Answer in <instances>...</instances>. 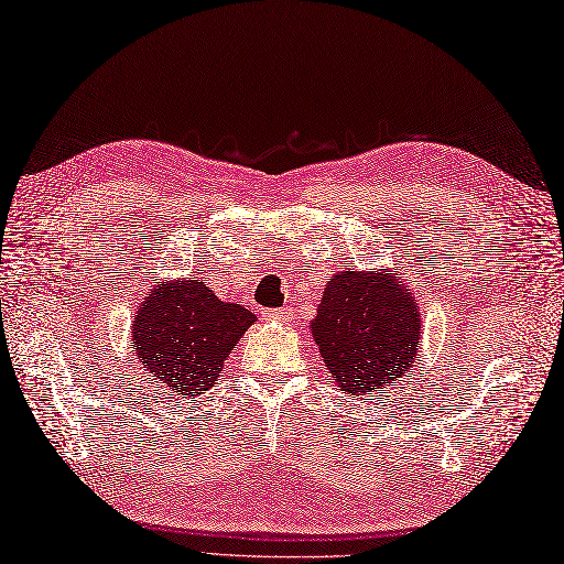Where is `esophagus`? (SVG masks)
Returning <instances> with one entry per match:
<instances>
[{"instance_id": "obj_1", "label": "esophagus", "mask_w": 564, "mask_h": 564, "mask_svg": "<svg viewBox=\"0 0 564 564\" xmlns=\"http://www.w3.org/2000/svg\"><path fill=\"white\" fill-rule=\"evenodd\" d=\"M265 319H272V323H289L292 319V311L289 308H270L263 313Z\"/></svg>"}]
</instances>
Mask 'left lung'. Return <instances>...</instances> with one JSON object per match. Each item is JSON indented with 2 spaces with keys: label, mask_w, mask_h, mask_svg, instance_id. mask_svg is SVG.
Segmentation results:
<instances>
[{
  "label": "left lung",
  "mask_w": 564,
  "mask_h": 564,
  "mask_svg": "<svg viewBox=\"0 0 564 564\" xmlns=\"http://www.w3.org/2000/svg\"><path fill=\"white\" fill-rule=\"evenodd\" d=\"M319 356L351 395L379 391L401 379L417 354L420 313L410 289L379 272L334 275L311 323Z\"/></svg>",
  "instance_id": "1"
}]
</instances>
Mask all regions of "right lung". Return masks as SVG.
<instances>
[{"label": "right lung", "mask_w": 564, "mask_h": 564, "mask_svg": "<svg viewBox=\"0 0 564 564\" xmlns=\"http://www.w3.org/2000/svg\"><path fill=\"white\" fill-rule=\"evenodd\" d=\"M256 315L220 301L199 280L161 284L134 315L132 344L161 384L199 395L218 382L223 365Z\"/></svg>", "instance_id": "obj_1"}]
</instances>
